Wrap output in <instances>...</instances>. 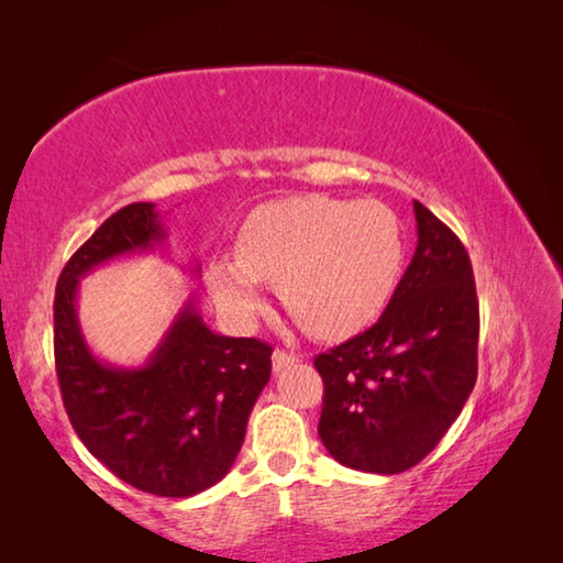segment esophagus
<instances>
[{"label":"esophagus","instance_id":"obj_1","mask_svg":"<svg viewBox=\"0 0 563 563\" xmlns=\"http://www.w3.org/2000/svg\"><path fill=\"white\" fill-rule=\"evenodd\" d=\"M298 362V355H292V352H285V350H275L273 352V369L275 373H283L285 367H290Z\"/></svg>","mask_w":563,"mask_h":563}]
</instances>
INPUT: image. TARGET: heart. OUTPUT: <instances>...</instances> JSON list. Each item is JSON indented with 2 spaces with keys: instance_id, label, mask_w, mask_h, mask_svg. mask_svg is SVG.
I'll use <instances>...</instances> for the list:
<instances>
[{
  "instance_id": "b5f03b06",
  "label": "heart",
  "mask_w": 563,
  "mask_h": 563,
  "mask_svg": "<svg viewBox=\"0 0 563 563\" xmlns=\"http://www.w3.org/2000/svg\"><path fill=\"white\" fill-rule=\"evenodd\" d=\"M402 263V223L387 203L310 194L255 208L238 233L235 261L211 263L206 280L238 320L261 310V283H271L312 335L345 338L383 312Z\"/></svg>"
}]
</instances>
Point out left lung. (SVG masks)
<instances>
[{
  "instance_id": "left-lung-1",
  "label": "left lung",
  "mask_w": 563,
  "mask_h": 563,
  "mask_svg": "<svg viewBox=\"0 0 563 563\" xmlns=\"http://www.w3.org/2000/svg\"><path fill=\"white\" fill-rule=\"evenodd\" d=\"M417 247L373 328L316 357L325 383L318 434L350 470L399 474L424 460L476 383V302L470 255L415 201Z\"/></svg>"
}]
</instances>
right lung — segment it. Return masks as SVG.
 I'll list each match as a JSON object with an SVG mask.
<instances>
[{
    "label": "right lung",
    "instance_id": "obj_1",
    "mask_svg": "<svg viewBox=\"0 0 563 563\" xmlns=\"http://www.w3.org/2000/svg\"><path fill=\"white\" fill-rule=\"evenodd\" d=\"M164 241L156 203H131L71 255L56 283L54 360L66 415L87 450L131 487L184 499L231 472L271 379L273 347L218 335L190 295L144 365L117 367L93 355L76 316L79 280Z\"/></svg>",
    "mask_w": 563,
    "mask_h": 563
}]
</instances>
